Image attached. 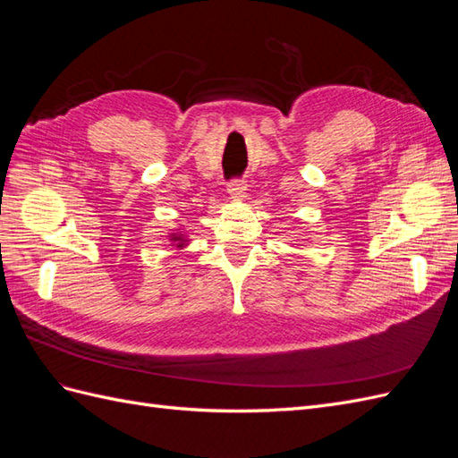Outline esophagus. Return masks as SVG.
Instances as JSON below:
<instances>
[{
	"instance_id": "esophagus-1",
	"label": "esophagus",
	"mask_w": 458,
	"mask_h": 458,
	"mask_svg": "<svg viewBox=\"0 0 458 458\" xmlns=\"http://www.w3.org/2000/svg\"><path fill=\"white\" fill-rule=\"evenodd\" d=\"M246 182L244 179H231V182L227 183V191H229V195L233 197V199H237V200H241L242 197H244V191H246Z\"/></svg>"
}]
</instances>
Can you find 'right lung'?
Masks as SVG:
<instances>
[{
  "label": "right lung",
  "mask_w": 458,
  "mask_h": 458,
  "mask_svg": "<svg viewBox=\"0 0 458 458\" xmlns=\"http://www.w3.org/2000/svg\"><path fill=\"white\" fill-rule=\"evenodd\" d=\"M174 241H177V246H183V234H174Z\"/></svg>",
  "instance_id": "right-lung-1"
}]
</instances>
